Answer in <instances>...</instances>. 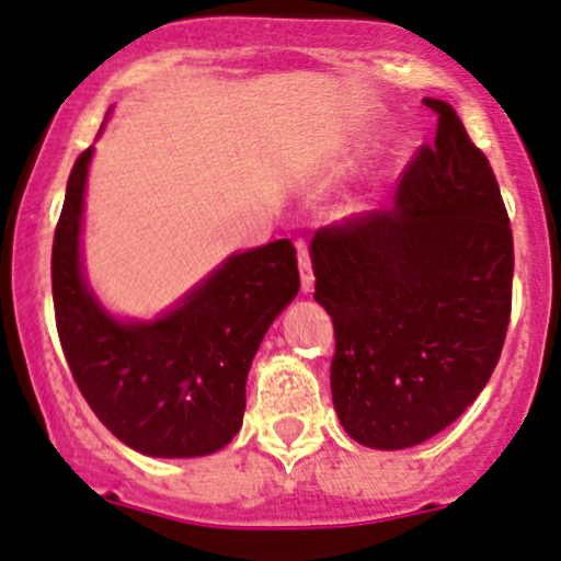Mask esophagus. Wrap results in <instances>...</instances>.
I'll return each mask as SVG.
<instances>
[{
    "mask_svg": "<svg viewBox=\"0 0 561 561\" xmlns=\"http://www.w3.org/2000/svg\"><path fill=\"white\" fill-rule=\"evenodd\" d=\"M299 273H301V291L310 294L314 286V275H312V260L307 247H299Z\"/></svg>",
    "mask_w": 561,
    "mask_h": 561,
    "instance_id": "esophagus-1",
    "label": "esophagus"
}]
</instances>
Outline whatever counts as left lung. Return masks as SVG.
Wrapping results in <instances>:
<instances>
[{"instance_id":"8db88e82","label":"left lung","mask_w":561,"mask_h":561,"mask_svg":"<svg viewBox=\"0 0 561 561\" xmlns=\"http://www.w3.org/2000/svg\"><path fill=\"white\" fill-rule=\"evenodd\" d=\"M434 148L405 167L392 209L320 228L314 299L333 320L331 394L344 432L402 450L450 426L499 363L514 241L493 169L443 100Z\"/></svg>"}]
</instances>
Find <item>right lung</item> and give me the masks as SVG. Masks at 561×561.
<instances>
[{
	"label": "right lung",
	"instance_id": "right-lung-1",
	"mask_svg": "<svg viewBox=\"0 0 561 561\" xmlns=\"http://www.w3.org/2000/svg\"><path fill=\"white\" fill-rule=\"evenodd\" d=\"M94 148L71 169L53 243L55 323L94 416L153 458L209 456L247 411V376L273 320L299 291L288 238L238 251L156 320H118L81 270V214Z\"/></svg>",
	"mask_w": 561,
	"mask_h": 561
}]
</instances>
